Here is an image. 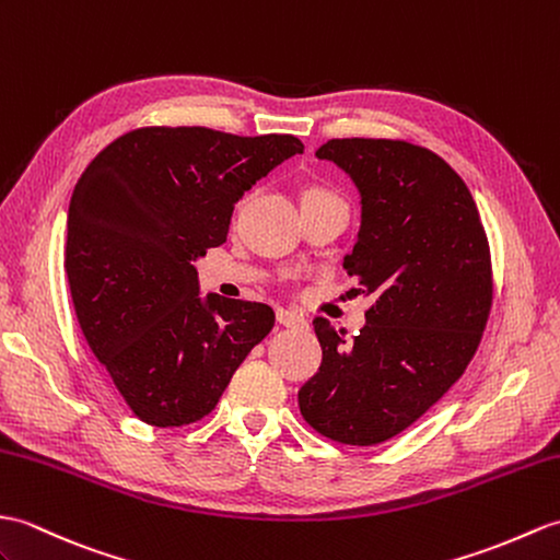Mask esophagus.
I'll use <instances>...</instances> for the list:
<instances>
[{
    "mask_svg": "<svg viewBox=\"0 0 560 560\" xmlns=\"http://www.w3.org/2000/svg\"><path fill=\"white\" fill-rule=\"evenodd\" d=\"M277 322L291 329H307V319L293 310H277Z\"/></svg>",
    "mask_w": 560,
    "mask_h": 560,
    "instance_id": "esophagus-1",
    "label": "esophagus"
}]
</instances>
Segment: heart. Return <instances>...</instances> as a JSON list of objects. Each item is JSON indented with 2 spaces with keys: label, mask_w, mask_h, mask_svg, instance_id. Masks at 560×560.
<instances>
[{
  "label": "heart",
  "mask_w": 560,
  "mask_h": 560,
  "mask_svg": "<svg viewBox=\"0 0 560 560\" xmlns=\"http://www.w3.org/2000/svg\"><path fill=\"white\" fill-rule=\"evenodd\" d=\"M315 195H331V192H327V190H322V188H310V190L305 192V198H315Z\"/></svg>",
  "instance_id": "obj_1"
}]
</instances>
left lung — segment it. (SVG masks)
<instances>
[{
  "label": "left lung",
  "instance_id": "8db88e82",
  "mask_svg": "<svg viewBox=\"0 0 560 560\" xmlns=\"http://www.w3.org/2000/svg\"><path fill=\"white\" fill-rule=\"evenodd\" d=\"M315 154L360 190L343 267L374 303L350 341L315 319L322 365L298 406L322 436L374 446L420 420L470 365L493 301L489 241L465 180L432 150L334 138Z\"/></svg>",
  "mask_w": 560,
  "mask_h": 560
}]
</instances>
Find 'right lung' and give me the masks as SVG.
I'll return each instance as SVG.
<instances>
[{"label":"right lung","mask_w":560,"mask_h":560,"mask_svg":"<svg viewBox=\"0 0 560 560\" xmlns=\"http://www.w3.org/2000/svg\"><path fill=\"white\" fill-rule=\"evenodd\" d=\"M301 152L295 136L145 126L109 142L78 178L63 262L71 301L138 420H202L275 327L265 303L202 301L192 262L226 243L243 192Z\"/></svg>","instance_id":"add662e5"}]
</instances>
